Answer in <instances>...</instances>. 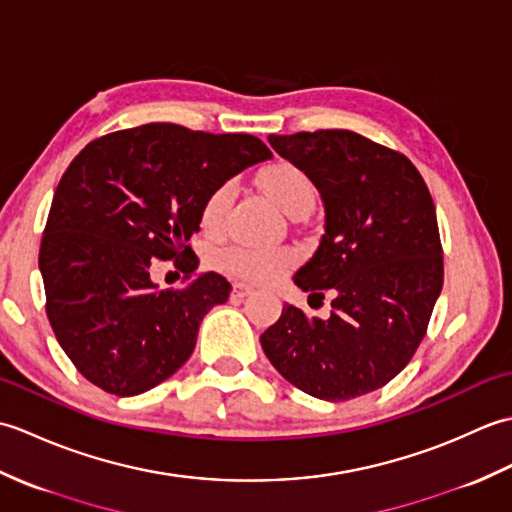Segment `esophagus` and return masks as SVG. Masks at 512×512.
<instances>
[{
    "mask_svg": "<svg viewBox=\"0 0 512 512\" xmlns=\"http://www.w3.org/2000/svg\"><path fill=\"white\" fill-rule=\"evenodd\" d=\"M253 290H255V288L250 286V284H246V281H235L231 297H233L235 301H242V299H244V297H248L250 292H253Z\"/></svg>",
    "mask_w": 512,
    "mask_h": 512,
    "instance_id": "obj_1",
    "label": "esophagus"
}]
</instances>
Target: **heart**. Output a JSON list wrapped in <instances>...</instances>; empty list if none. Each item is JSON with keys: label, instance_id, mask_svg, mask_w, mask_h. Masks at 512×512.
Here are the masks:
<instances>
[{"label": "heart", "instance_id": "1", "mask_svg": "<svg viewBox=\"0 0 512 512\" xmlns=\"http://www.w3.org/2000/svg\"><path fill=\"white\" fill-rule=\"evenodd\" d=\"M259 189H262L268 200L279 206L286 215L312 209L314 204V187L310 178L299 167L290 162H275L268 169L259 173L257 178ZM233 189L231 184L217 189L209 202L204 204L202 226L209 233H215L222 226L228 204H231ZM292 262V255L281 248H253V246H233L220 253V264L233 273L248 279H273L281 270H286Z\"/></svg>", "mask_w": 512, "mask_h": 512}]
</instances>
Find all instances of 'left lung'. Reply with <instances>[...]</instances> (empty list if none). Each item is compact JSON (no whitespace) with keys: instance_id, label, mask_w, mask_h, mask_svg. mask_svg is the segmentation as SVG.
<instances>
[{"instance_id":"obj_1","label":"left lung","mask_w":512,"mask_h":512,"mask_svg":"<svg viewBox=\"0 0 512 512\" xmlns=\"http://www.w3.org/2000/svg\"><path fill=\"white\" fill-rule=\"evenodd\" d=\"M281 158L317 187L319 246L292 281L323 297L328 319L284 306L259 336L268 361L306 394L339 402L387 385L418 350L442 290L436 206L398 151L350 129L270 134Z\"/></svg>"}]
</instances>
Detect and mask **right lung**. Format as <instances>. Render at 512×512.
<instances>
[{"mask_svg":"<svg viewBox=\"0 0 512 512\" xmlns=\"http://www.w3.org/2000/svg\"><path fill=\"white\" fill-rule=\"evenodd\" d=\"M268 158L255 136L149 123L92 140L72 160L54 191L39 270L54 336L90 383L138 396L189 361L202 319L231 284L206 273L184 290H160L151 268L178 259L191 275L204 204Z\"/></svg>","mask_w":512,"mask_h":512,"instance_id":"right-lung-1","label":"right lung"}]
</instances>
